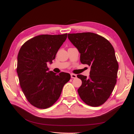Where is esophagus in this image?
Returning <instances> with one entry per match:
<instances>
[{
    "label": "esophagus",
    "mask_w": 134,
    "mask_h": 134,
    "mask_svg": "<svg viewBox=\"0 0 134 134\" xmlns=\"http://www.w3.org/2000/svg\"><path fill=\"white\" fill-rule=\"evenodd\" d=\"M71 78L75 79V78H76V75L75 74H71Z\"/></svg>",
    "instance_id": "34e87169"
}]
</instances>
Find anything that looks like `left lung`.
Wrapping results in <instances>:
<instances>
[{"label": "left lung", "mask_w": 134, "mask_h": 134, "mask_svg": "<svg viewBox=\"0 0 134 134\" xmlns=\"http://www.w3.org/2000/svg\"><path fill=\"white\" fill-rule=\"evenodd\" d=\"M68 37L80 54V62L91 66L88 78L77 75L82 82L78 94L89 106H99L108 99L117 82L119 64L114 48L107 39L92 32L69 34Z\"/></svg>", "instance_id": "1"}]
</instances>
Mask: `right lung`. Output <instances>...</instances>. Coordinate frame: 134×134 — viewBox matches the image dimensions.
I'll use <instances>...</instances> for the list:
<instances>
[{"label": "right lung", "instance_id": "1", "mask_svg": "<svg viewBox=\"0 0 134 134\" xmlns=\"http://www.w3.org/2000/svg\"><path fill=\"white\" fill-rule=\"evenodd\" d=\"M66 38L67 34L39 35L28 40L20 48L17 72L22 90L32 106L41 109L52 106L70 79L69 73L58 75L48 71L47 66L55 59Z\"/></svg>", "mask_w": 134, "mask_h": 134}]
</instances>
